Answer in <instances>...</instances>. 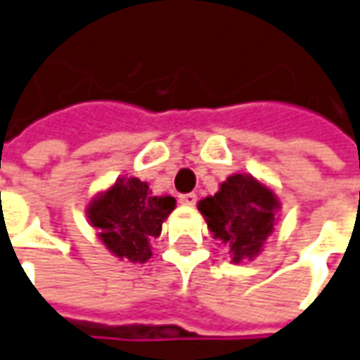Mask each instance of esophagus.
Returning a JSON list of instances; mask_svg holds the SVG:
<instances>
[{
  "label": "esophagus",
  "mask_w": 360,
  "mask_h": 360,
  "mask_svg": "<svg viewBox=\"0 0 360 360\" xmlns=\"http://www.w3.org/2000/svg\"><path fill=\"white\" fill-rule=\"evenodd\" d=\"M180 202H182L184 206H194V204L198 202V196L194 194V192H190V194H182V196H180Z\"/></svg>",
  "instance_id": "obj_1"
}]
</instances>
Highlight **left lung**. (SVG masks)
I'll return each instance as SVG.
<instances>
[{"label":"left lung","instance_id":"1","mask_svg":"<svg viewBox=\"0 0 360 360\" xmlns=\"http://www.w3.org/2000/svg\"><path fill=\"white\" fill-rule=\"evenodd\" d=\"M279 206L276 192L250 174H231L214 196L198 202L214 240L230 248L233 264L259 255Z\"/></svg>","mask_w":360,"mask_h":360}]
</instances>
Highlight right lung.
<instances>
[{"instance_id":"1","label":"right lung","mask_w":360,"mask_h":360,"mask_svg":"<svg viewBox=\"0 0 360 360\" xmlns=\"http://www.w3.org/2000/svg\"><path fill=\"white\" fill-rule=\"evenodd\" d=\"M174 208V198L152 196L139 178H118L89 204L86 216L112 255L144 264L152 257L150 240L160 236L162 221Z\"/></svg>"}]
</instances>
